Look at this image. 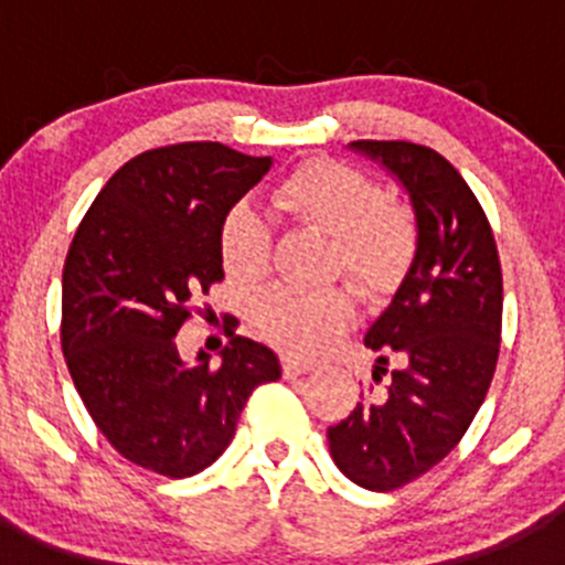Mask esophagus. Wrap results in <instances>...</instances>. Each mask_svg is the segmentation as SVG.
<instances>
[{"label": "esophagus", "mask_w": 565, "mask_h": 565, "mask_svg": "<svg viewBox=\"0 0 565 565\" xmlns=\"http://www.w3.org/2000/svg\"><path fill=\"white\" fill-rule=\"evenodd\" d=\"M284 377H300V374H306V372H311V369H315V363L311 361H300V358H284Z\"/></svg>", "instance_id": "obj_1"}]
</instances>
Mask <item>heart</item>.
<instances>
[{
	"instance_id": "obj_1",
	"label": "heart",
	"mask_w": 565,
	"mask_h": 565,
	"mask_svg": "<svg viewBox=\"0 0 565 565\" xmlns=\"http://www.w3.org/2000/svg\"><path fill=\"white\" fill-rule=\"evenodd\" d=\"M273 204L295 224L328 235V273H341L361 292H388L413 262V215L385 202V191L372 177L344 163H303L278 182ZM218 250L235 281H256L267 270L270 235L250 210L235 207L221 224ZM250 315L273 344L311 355L352 322L355 309L341 287L317 292L270 287L256 295Z\"/></svg>"
}]
</instances>
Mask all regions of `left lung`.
I'll return each mask as SVG.
<instances>
[{"instance_id":"left-lung-1","label":"left lung","mask_w":565,"mask_h":565,"mask_svg":"<svg viewBox=\"0 0 565 565\" xmlns=\"http://www.w3.org/2000/svg\"><path fill=\"white\" fill-rule=\"evenodd\" d=\"M409 199L415 254L388 309L366 330L372 377L385 391L328 429L330 457L358 487L391 492L457 448L498 363L503 276L498 246L470 185L440 152L409 141H352Z\"/></svg>"}]
</instances>
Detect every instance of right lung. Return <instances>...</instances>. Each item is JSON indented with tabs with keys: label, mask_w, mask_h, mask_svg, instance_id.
<instances>
[{
	"label": "right lung",
	"mask_w": 565,
	"mask_h": 565,
	"mask_svg": "<svg viewBox=\"0 0 565 565\" xmlns=\"http://www.w3.org/2000/svg\"><path fill=\"white\" fill-rule=\"evenodd\" d=\"M273 167L218 141L130 158L100 188L62 270V352L104 437L134 465L188 478L232 443L250 391L281 377L270 347L235 335L221 361H182L188 300L224 278L230 210Z\"/></svg>",
	"instance_id": "1"
}]
</instances>
